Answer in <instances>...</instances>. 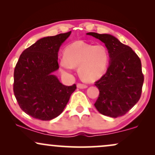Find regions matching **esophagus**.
<instances>
[{
  "label": "esophagus",
  "mask_w": 155,
  "mask_h": 155,
  "mask_svg": "<svg viewBox=\"0 0 155 155\" xmlns=\"http://www.w3.org/2000/svg\"><path fill=\"white\" fill-rule=\"evenodd\" d=\"M76 86H77V87L79 89H85L87 87V85L84 84H81V83H78Z\"/></svg>",
  "instance_id": "1"
}]
</instances>
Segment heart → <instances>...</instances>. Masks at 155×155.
Wrapping results in <instances>:
<instances>
[{"mask_svg": "<svg viewBox=\"0 0 155 155\" xmlns=\"http://www.w3.org/2000/svg\"><path fill=\"white\" fill-rule=\"evenodd\" d=\"M109 59L108 49L103 44L77 41L65 48L60 68L63 74H69L74 67H79L80 76L84 81H92L106 73Z\"/></svg>", "mask_w": 155, "mask_h": 155, "instance_id": "obj_1", "label": "heart"}]
</instances>
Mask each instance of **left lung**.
<instances>
[{
  "mask_svg": "<svg viewBox=\"0 0 155 155\" xmlns=\"http://www.w3.org/2000/svg\"><path fill=\"white\" fill-rule=\"evenodd\" d=\"M104 42L110 63L107 71L95 82L99 96L95 105L101 114L110 117L123 116L139 101L143 83L141 62L128 46L110 34L87 33Z\"/></svg>",
  "mask_w": 155,
  "mask_h": 155,
  "instance_id": "left-lung-1",
  "label": "left lung"
}]
</instances>
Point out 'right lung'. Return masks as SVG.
Wrapping results in <instances>:
<instances>
[{
	"label": "right lung",
	"mask_w": 155,
	"mask_h": 155,
	"mask_svg": "<svg viewBox=\"0 0 155 155\" xmlns=\"http://www.w3.org/2000/svg\"><path fill=\"white\" fill-rule=\"evenodd\" d=\"M71 31L44 37L22 51L14 73V93L27 114L51 120L63 111L76 84L65 86L53 74L59 68L58 51Z\"/></svg>",
	"instance_id": "right-lung-1"
}]
</instances>
